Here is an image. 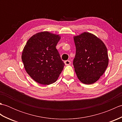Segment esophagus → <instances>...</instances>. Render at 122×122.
Listing matches in <instances>:
<instances>
[{
	"label": "esophagus",
	"instance_id": "esophagus-1",
	"mask_svg": "<svg viewBox=\"0 0 122 122\" xmlns=\"http://www.w3.org/2000/svg\"><path fill=\"white\" fill-rule=\"evenodd\" d=\"M64 63H65L66 66H68V65H69V64H71V61L70 60H66L64 61Z\"/></svg>",
	"mask_w": 122,
	"mask_h": 122
}]
</instances>
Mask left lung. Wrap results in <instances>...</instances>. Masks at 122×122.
Masks as SVG:
<instances>
[{"instance_id":"left-lung-1","label":"left lung","mask_w":122,"mask_h":122,"mask_svg":"<svg viewBox=\"0 0 122 122\" xmlns=\"http://www.w3.org/2000/svg\"><path fill=\"white\" fill-rule=\"evenodd\" d=\"M74 41L76 53L73 64L76 76L83 83H94L108 66L107 48L102 40L89 32L75 36Z\"/></svg>"}]
</instances>
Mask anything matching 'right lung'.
Returning a JSON list of instances; mask_svg holds the SVG:
<instances>
[{
	"instance_id": "1",
	"label": "right lung",
	"mask_w": 122,
	"mask_h": 122,
	"mask_svg": "<svg viewBox=\"0 0 122 122\" xmlns=\"http://www.w3.org/2000/svg\"><path fill=\"white\" fill-rule=\"evenodd\" d=\"M59 35L43 31L32 36L22 51L21 59L27 73L36 82L49 85L55 82L64 63L56 46Z\"/></svg>"
}]
</instances>
